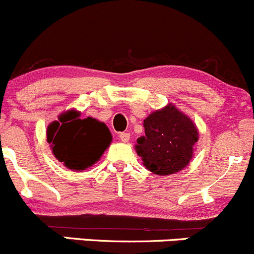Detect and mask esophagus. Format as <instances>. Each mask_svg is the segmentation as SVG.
<instances>
[{
    "label": "esophagus",
    "instance_id": "esophagus-1",
    "mask_svg": "<svg viewBox=\"0 0 254 254\" xmlns=\"http://www.w3.org/2000/svg\"><path fill=\"white\" fill-rule=\"evenodd\" d=\"M119 139L122 142H127L130 140V134L129 132H120Z\"/></svg>",
    "mask_w": 254,
    "mask_h": 254
}]
</instances>
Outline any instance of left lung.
<instances>
[{
	"label": "left lung",
	"mask_w": 254,
	"mask_h": 254,
	"mask_svg": "<svg viewBox=\"0 0 254 254\" xmlns=\"http://www.w3.org/2000/svg\"><path fill=\"white\" fill-rule=\"evenodd\" d=\"M145 136L139 137L135 151L153 175L171 176L189 165L199 140L195 123L175 104L151 113L143 120Z\"/></svg>",
	"instance_id": "obj_1"
}]
</instances>
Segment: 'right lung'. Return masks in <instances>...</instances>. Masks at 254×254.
<instances>
[{"instance_id": "add662e5", "label": "right lung", "mask_w": 254, "mask_h": 254, "mask_svg": "<svg viewBox=\"0 0 254 254\" xmlns=\"http://www.w3.org/2000/svg\"><path fill=\"white\" fill-rule=\"evenodd\" d=\"M79 117L81 113L73 108L59 114L58 120L48 125L47 141L59 162L82 172L98 162L113 136L104 123Z\"/></svg>"}]
</instances>
